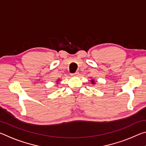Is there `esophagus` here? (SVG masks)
Returning <instances> with one entry per match:
<instances>
[{
	"mask_svg": "<svg viewBox=\"0 0 146 146\" xmlns=\"http://www.w3.org/2000/svg\"><path fill=\"white\" fill-rule=\"evenodd\" d=\"M78 75H79V73L78 72H75V73H73L72 74V76H78Z\"/></svg>",
	"mask_w": 146,
	"mask_h": 146,
	"instance_id": "obj_1",
	"label": "esophagus"
}]
</instances>
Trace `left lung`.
Returning <instances> with one entry per match:
<instances>
[{
	"mask_svg": "<svg viewBox=\"0 0 146 146\" xmlns=\"http://www.w3.org/2000/svg\"><path fill=\"white\" fill-rule=\"evenodd\" d=\"M91 82H92L93 84H95V82H94V80H91Z\"/></svg>",
	"mask_w": 146,
	"mask_h": 146,
	"instance_id": "obj_1",
	"label": "left lung"
}]
</instances>
